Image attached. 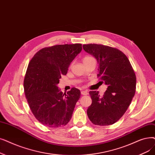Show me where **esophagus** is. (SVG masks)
I'll list each match as a JSON object with an SVG mask.
<instances>
[{
	"label": "esophagus",
	"mask_w": 155,
	"mask_h": 155,
	"mask_svg": "<svg viewBox=\"0 0 155 155\" xmlns=\"http://www.w3.org/2000/svg\"><path fill=\"white\" fill-rule=\"evenodd\" d=\"M81 94H82V95H84V96H86L88 94V92H87V91H82L81 92Z\"/></svg>",
	"instance_id": "1"
}]
</instances>
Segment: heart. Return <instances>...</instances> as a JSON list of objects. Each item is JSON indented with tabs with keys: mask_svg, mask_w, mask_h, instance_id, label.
Segmentation results:
<instances>
[{
	"mask_svg": "<svg viewBox=\"0 0 155 155\" xmlns=\"http://www.w3.org/2000/svg\"><path fill=\"white\" fill-rule=\"evenodd\" d=\"M93 59V58L91 57V56H85V57L84 58V59H83V62L84 63V62H85V61H88V60H90V59Z\"/></svg>",
	"mask_w": 155,
	"mask_h": 155,
	"instance_id": "heart-1",
	"label": "heart"
}]
</instances>
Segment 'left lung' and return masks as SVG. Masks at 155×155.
I'll use <instances>...</instances> for the list:
<instances>
[{"label": "left lung", "mask_w": 155, "mask_h": 155, "mask_svg": "<svg viewBox=\"0 0 155 155\" xmlns=\"http://www.w3.org/2000/svg\"><path fill=\"white\" fill-rule=\"evenodd\" d=\"M83 49L96 59L97 76L107 85L102 97L98 91L89 92L92 104L87 116L94 125H112L124 115L134 96L135 73L125 54L116 48L90 44L83 45Z\"/></svg>", "instance_id": "8db88e82"}]
</instances>
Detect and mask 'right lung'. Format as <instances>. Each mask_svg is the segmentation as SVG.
<instances>
[{
  "label": "right lung",
  "instance_id": "1",
  "mask_svg": "<svg viewBox=\"0 0 155 155\" xmlns=\"http://www.w3.org/2000/svg\"><path fill=\"white\" fill-rule=\"evenodd\" d=\"M82 49L80 44L54 45L38 51L29 63L25 94L33 115L43 125L59 127L71 118L80 91L73 87L63 94L58 84Z\"/></svg>",
  "mask_w": 155,
  "mask_h": 155
}]
</instances>
